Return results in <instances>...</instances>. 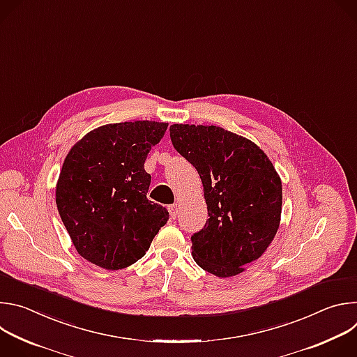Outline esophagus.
<instances>
[{"label": "esophagus", "instance_id": "esophagus-1", "mask_svg": "<svg viewBox=\"0 0 357 357\" xmlns=\"http://www.w3.org/2000/svg\"><path fill=\"white\" fill-rule=\"evenodd\" d=\"M178 209H179L178 203H174V205H169V206H168V211H169L172 219H176V216H178Z\"/></svg>", "mask_w": 357, "mask_h": 357}]
</instances>
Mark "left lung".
<instances>
[{"mask_svg": "<svg viewBox=\"0 0 357 357\" xmlns=\"http://www.w3.org/2000/svg\"><path fill=\"white\" fill-rule=\"evenodd\" d=\"M174 148L197 171L208 205L192 236L196 264L216 277L245 270L274 240L281 220V179L259 145L216 126L172 124Z\"/></svg>", "mask_w": 357, "mask_h": 357, "instance_id": "1", "label": "left lung"}]
</instances>
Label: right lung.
<instances>
[{"label":"right lung","instance_id":"right-lung-1","mask_svg":"<svg viewBox=\"0 0 357 357\" xmlns=\"http://www.w3.org/2000/svg\"><path fill=\"white\" fill-rule=\"evenodd\" d=\"M168 123L101 126L77 141L65 158L56 206L80 256L106 270L126 268L149 248L169 213L148 200L144 162Z\"/></svg>","mask_w":357,"mask_h":357}]
</instances>
